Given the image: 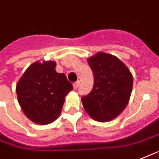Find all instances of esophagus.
<instances>
[{
    "label": "esophagus",
    "instance_id": "obj_1",
    "mask_svg": "<svg viewBox=\"0 0 159 159\" xmlns=\"http://www.w3.org/2000/svg\"><path fill=\"white\" fill-rule=\"evenodd\" d=\"M79 85H80V81H76L75 82L74 84H73V86H74V89H77L79 87Z\"/></svg>",
    "mask_w": 159,
    "mask_h": 159
}]
</instances>
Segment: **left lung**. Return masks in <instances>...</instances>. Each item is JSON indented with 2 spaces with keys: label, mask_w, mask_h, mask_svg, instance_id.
Wrapping results in <instances>:
<instances>
[{
  "label": "left lung",
  "mask_w": 159,
  "mask_h": 159,
  "mask_svg": "<svg viewBox=\"0 0 159 159\" xmlns=\"http://www.w3.org/2000/svg\"><path fill=\"white\" fill-rule=\"evenodd\" d=\"M94 75V86L82 97L85 112L99 122L115 119L125 108L131 95L133 77L115 56L98 52L87 60Z\"/></svg>",
  "instance_id": "left-lung-1"
}]
</instances>
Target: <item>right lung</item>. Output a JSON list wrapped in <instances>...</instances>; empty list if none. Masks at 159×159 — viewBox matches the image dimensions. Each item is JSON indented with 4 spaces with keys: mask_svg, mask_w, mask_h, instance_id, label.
Listing matches in <instances>:
<instances>
[{
    "mask_svg": "<svg viewBox=\"0 0 159 159\" xmlns=\"http://www.w3.org/2000/svg\"><path fill=\"white\" fill-rule=\"evenodd\" d=\"M54 61L35 62L16 85L18 103L32 122L48 125L60 115L65 97L73 85L65 75L56 71Z\"/></svg>",
    "mask_w": 159,
    "mask_h": 159,
    "instance_id": "obj_1",
    "label": "right lung"
}]
</instances>
